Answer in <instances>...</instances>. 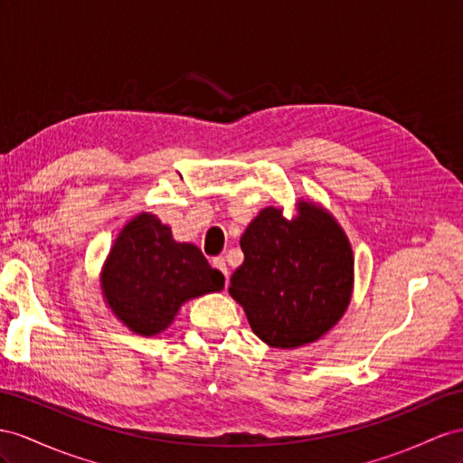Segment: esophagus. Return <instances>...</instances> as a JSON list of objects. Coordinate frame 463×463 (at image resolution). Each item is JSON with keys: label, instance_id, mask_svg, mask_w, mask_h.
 I'll return each instance as SVG.
<instances>
[{"label": "esophagus", "instance_id": "esophagus-1", "mask_svg": "<svg viewBox=\"0 0 463 463\" xmlns=\"http://www.w3.org/2000/svg\"><path fill=\"white\" fill-rule=\"evenodd\" d=\"M213 268H217L221 274L224 276V279H229V268H227V262H224V258H213Z\"/></svg>", "mask_w": 463, "mask_h": 463}]
</instances>
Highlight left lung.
<instances>
[{
    "label": "left lung",
    "instance_id": "obj_1",
    "mask_svg": "<svg viewBox=\"0 0 463 463\" xmlns=\"http://www.w3.org/2000/svg\"><path fill=\"white\" fill-rule=\"evenodd\" d=\"M244 262L231 278L254 335L274 348H298L321 338L345 315L352 295V248L321 207L299 203L288 221L264 209L241 239Z\"/></svg>",
    "mask_w": 463,
    "mask_h": 463
}]
</instances>
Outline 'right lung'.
Instances as JSON below:
<instances>
[{
  "instance_id": "right-lung-1",
  "label": "right lung",
  "mask_w": 463,
  "mask_h": 463,
  "mask_svg": "<svg viewBox=\"0 0 463 463\" xmlns=\"http://www.w3.org/2000/svg\"><path fill=\"white\" fill-rule=\"evenodd\" d=\"M101 286L117 318L142 336L168 326L182 303L221 291L224 276L194 244H180L154 215L127 222L105 262Z\"/></svg>"
}]
</instances>
